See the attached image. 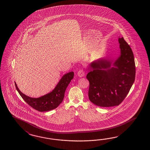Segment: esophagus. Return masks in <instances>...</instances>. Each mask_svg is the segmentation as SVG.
Listing matches in <instances>:
<instances>
[{
	"mask_svg": "<svg viewBox=\"0 0 150 150\" xmlns=\"http://www.w3.org/2000/svg\"><path fill=\"white\" fill-rule=\"evenodd\" d=\"M77 75L80 77H82L84 76V71L82 69H80L77 72Z\"/></svg>",
	"mask_w": 150,
	"mask_h": 150,
	"instance_id": "esophagus-1",
	"label": "esophagus"
}]
</instances>
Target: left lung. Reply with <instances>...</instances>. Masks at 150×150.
I'll use <instances>...</instances> for the list:
<instances>
[{"mask_svg": "<svg viewBox=\"0 0 150 150\" xmlns=\"http://www.w3.org/2000/svg\"><path fill=\"white\" fill-rule=\"evenodd\" d=\"M120 55L116 59L102 57L90 63L86 77L88 97L96 106H118L128 94L135 80L134 58L123 37L119 38Z\"/></svg>", "mask_w": 150, "mask_h": 150, "instance_id": "1", "label": "left lung"}]
</instances>
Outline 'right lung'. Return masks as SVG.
I'll return each instance as SVG.
<instances>
[{
	"label": "right lung",
	"instance_id": "right-lung-1",
	"mask_svg": "<svg viewBox=\"0 0 150 150\" xmlns=\"http://www.w3.org/2000/svg\"><path fill=\"white\" fill-rule=\"evenodd\" d=\"M73 77V71L63 75L52 91L37 98H31L23 94L16 82L15 86L19 94L29 105L40 112H47L56 108L62 103L66 89Z\"/></svg>",
	"mask_w": 150,
	"mask_h": 150
}]
</instances>
